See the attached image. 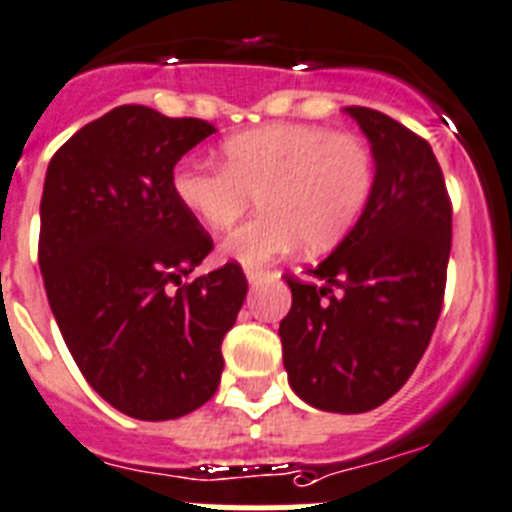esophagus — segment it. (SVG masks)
<instances>
[{
	"instance_id": "esophagus-1",
	"label": "esophagus",
	"mask_w": 512,
	"mask_h": 512,
	"mask_svg": "<svg viewBox=\"0 0 512 512\" xmlns=\"http://www.w3.org/2000/svg\"><path fill=\"white\" fill-rule=\"evenodd\" d=\"M264 276H266L264 269H246V279H248V284H251V286L259 284V281L264 279Z\"/></svg>"
}]
</instances>
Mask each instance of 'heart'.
I'll list each match as a JSON object with an SVG mask.
<instances>
[{"label":"heart","mask_w":512,"mask_h":512,"mask_svg":"<svg viewBox=\"0 0 512 512\" xmlns=\"http://www.w3.org/2000/svg\"><path fill=\"white\" fill-rule=\"evenodd\" d=\"M223 168L196 160L175 165L170 188L183 211L211 231L233 226L251 196L261 213L221 243L223 259L264 266L296 243L324 251L337 243L369 201L374 160L354 133L276 123L231 135Z\"/></svg>","instance_id":"b5f03b06"}]
</instances>
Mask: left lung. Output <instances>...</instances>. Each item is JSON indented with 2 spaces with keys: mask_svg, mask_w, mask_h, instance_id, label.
I'll return each instance as SVG.
<instances>
[{
  "mask_svg": "<svg viewBox=\"0 0 512 512\" xmlns=\"http://www.w3.org/2000/svg\"><path fill=\"white\" fill-rule=\"evenodd\" d=\"M369 138L374 186L329 259L289 276L279 337L289 384L306 405L359 415L410 379L445 296L452 206L430 143L372 107H347Z\"/></svg>",
  "mask_w": 512,
  "mask_h": 512,
  "instance_id": "8db88e82",
  "label": "left lung"
}]
</instances>
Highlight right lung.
Segmentation results:
<instances>
[{
	"label": "right lung",
	"instance_id": "right-lung-1",
	"mask_svg": "<svg viewBox=\"0 0 512 512\" xmlns=\"http://www.w3.org/2000/svg\"><path fill=\"white\" fill-rule=\"evenodd\" d=\"M216 133L198 118L120 105L77 130L47 165L40 269L82 377L135 420L206 405L248 281L226 264L183 284L213 241L173 196V168Z\"/></svg>",
	"mask_w": 512,
	"mask_h": 512
}]
</instances>
